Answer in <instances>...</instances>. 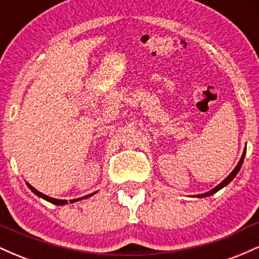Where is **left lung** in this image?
Returning <instances> with one entry per match:
<instances>
[{
  "label": "left lung",
  "mask_w": 259,
  "mask_h": 259,
  "mask_svg": "<svg viewBox=\"0 0 259 259\" xmlns=\"http://www.w3.org/2000/svg\"><path fill=\"white\" fill-rule=\"evenodd\" d=\"M245 154H246V148H245V151H243V153H242V157H241V159H240V162H239V163H237V165H236V167H235V169H234V170H233V171H231V173H230V174H229V175H228V177H227V178H225V179H224V180H223V181H222V183H221V184H219V185H218V186H215V187H214V189H213V190H210V191H208V192H206V194H202V195H198V196H197V197H207V196H210V195H213V194H214V192H217V191H219V190H221V189H223V187H224V186H227V185H228V184H229V183H230V181H231V180H233L235 177H236V174H237V173H239L240 168H241V165H242V163H243V158H245Z\"/></svg>",
  "instance_id": "1"
}]
</instances>
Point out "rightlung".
<instances>
[{
	"instance_id": "1",
	"label": "right lung",
	"mask_w": 259,
	"mask_h": 259,
	"mask_svg": "<svg viewBox=\"0 0 259 259\" xmlns=\"http://www.w3.org/2000/svg\"><path fill=\"white\" fill-rule=\"evenodd\" d=\"M26 185L29 186V189L31 190L32 192H34L35 195H37L38 197H42L44 200H46V201H49V202H51V203H55V204H57V206H62V204H67L68 203V201L67 200H57V198H52V197H49V196H46V195H44L42 192H40V191H37L36 189H34V187H32L30 184H28L26 183ZM94 194H90V195H86V196H84V197H80V198H76V200H70V203H73V202H76V201H79V200H84V198H88V197H90V196H92Z\"/></svg>"
}]
</instances>
